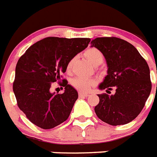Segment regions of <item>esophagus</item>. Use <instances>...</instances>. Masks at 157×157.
<instances>
[{"label": "esophagus", "mask_w": 157, "mask_h": 157, "mask_svg": "<svg viewBox=\"0 0 157 157\" xmlns=\"http://www.w3.org/2000/svg\"><path fill=\"white\" fill-rule=\"evenodd\" d=\"M89 94L88 93H83V92H78V96L79 97H86V96H88Z\"/></svg>", "instance_id": "esophagus-1"}]
</instances>
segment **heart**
Here are the masks:
<instances>
[{
  "mask_svg": "<svg viewBox=\"0 0 157 157\" xmlns=\"http://www.w3.org/2000/svg\"><path fill=\"white\" fill-rule=\"evenodd\" d=\"M84 54L91 63L95 66H98L101 64L104 61V55L98 48H89L84 52ZM75 57H72L68 61L66 64V71H70L72 69L74 62H75ZM96 84V80L92 78L82 77V76H78V77L73 78L71 81L72 85L75 89L81 92H86L88 91L91 87Z\"/></svg>",
  "mask_w": 157,
  "mask_h": 157,
  "instance_id": "heart-1",
  "label": "heart"
}]
</instances>
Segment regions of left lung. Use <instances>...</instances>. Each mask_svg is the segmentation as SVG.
Masks as SVG:
<instances>
[{"label": "left lung", "instance_id": "obj_1", "mask_svg": "<svg viewBox=\"0 0 157 157\" xmlns=\"http://www.w3.org/2000/svg\"><path fill=\"white\" fill-rule=\"evenodd\" d=\"M91 46L102 52L109 67L100 88L116 89L111 96L99 94L95 112L101 121L112 126L129 123L142 111L151 92L148 65L135 47L120 38L99 37Z\"/></svg>", "mask_w": 157, "mask_h": 157}]
</instances>
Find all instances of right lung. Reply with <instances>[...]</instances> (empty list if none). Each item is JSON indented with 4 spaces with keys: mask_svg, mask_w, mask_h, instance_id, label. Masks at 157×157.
<instances>
[{
    "mask_svg": "<svg viewBox=\"0 0 157 157\" xmlns=\"http://www.w3.org/2000/svg\"><path fill=\"white\" fill-rule=\"evenodd\" d=\"M89 38L47 37L31 45L17 61L13 90L17 105L29 121L44 130L67 120L78 99V92L61 80L66 64L86 48ZM57 82L65 86L61 94H52L50 88Z\"/></svg>",
    "mask_w": 157,
    "mask_h": 157,
    "instance_id": "obj_1",
    "label": "right lung"
}]
</instances>
